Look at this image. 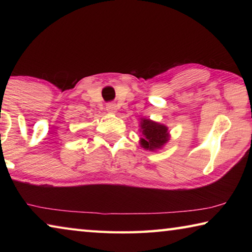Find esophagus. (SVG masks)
Here are the masks:
<instances>
[{
  "instance_id": "34e87169",
  "label": "esophagus",
  "mask_w": 252,
  "mask_h": 252,
  "mask_svg": "<svg viewBox=\"0 0 252 252\" xmlns=\"http://www.w3.org/2000/svg\"><path fill=\"white\" fill-rule=\"evenodd\" d=\"M106 111H108V113L114 114L117 112V105L114 103H108L106 104Z\"/></svg>"
}]
</instances>
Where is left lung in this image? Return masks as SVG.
<instances>
[{
	"instance_id": "obj_1",
	"label": "left lung",
	"mask_w": 252,
	"mask_h": 252,
	"mask_svg": "<svg viewBox=\"0 0 252 252\" xmlns=\"http://www.w3.org/2000/svg\"><path fill=\"white\" fill-rule=\"evenodd\" d=\"M139 131L142 133L140 146L149 151H157L163 148L170 140L169 127L162 123L152 121L151 119L141 118Z\"/></svg>"
}]
</instances>
